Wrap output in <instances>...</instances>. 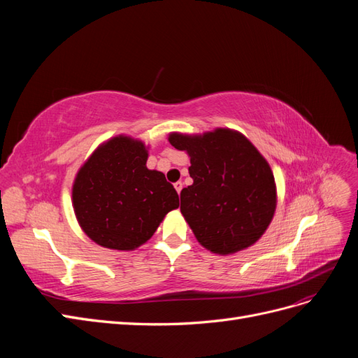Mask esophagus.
Listing matches in <instances>:
<instances>
[{
	"label": "esophagus",
	"instance_id": "esophagus-1",
	"mask_svg": "<svg viewBox=\"0 0 358 358\" xmlns=\"http://www.w3.org/2000/svg\"><path fill=\"white\" fill-rule=\"evenodd\" d=\"M175 188H176V191L180 194V191H182V188H183V183L179 180V182H176L175 183Z\"/></svg>",
	"mask_w": 358,
	"mask_h": 358
}]
</instances>
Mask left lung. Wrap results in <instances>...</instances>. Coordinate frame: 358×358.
<instances>
[{
	"mask_svg": "<svg viewBox=\"0 0 358 358\" xmlns=\"http://www.w3.org/2000/svg\"><path fill=\"white\" fill-rule=\"evenodd\" d=\"M169 142L191 157L194 182L180 191V212L197 241L222 255L254 245L276 208L275 178L263 155L225 128L203 136L173 133Z\"/></svg>",
	"mask_w": 358,
	"mask_h": 358,
	"instance_id": "1",
	"label": "left lung"
}]
</instances>
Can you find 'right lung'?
Returning <instances> with one entry per match:
<instances>
[{
    "label": "right lung",
    "instance_id": "obj_1",
    "mask_svg": "<svg viewBox=\"0 0 358 358\" xmlns=\"http://www.w3.org/2000/svg\"><path fill=\"white\" fill-rule=\"evenodd\" d=\"M138 140L115 137L79 170L73 206L82 230L104 248L131 251L149 241L179 196L161 171L146 167Z\"/></svg>",
    "mask_w": 358,
    "mask_h": 358
}]
</instances>
